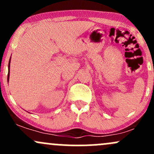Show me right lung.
<instances>
[{
    "label": "right lung",
    "mask_w": 154,
    "mask_h": 154,
    "mask_svg": "<svg viewBox=\"0 0 154 154\" xmlns=\"http://www.w3.org/2000/svg\"><path fill=\"white\" fill-rule=\"evenodd\" d=\"M10 63H11V58H10V60H9V62H8V78H7V80H8H8H9V75H10Z\"/></svg>",
    "instance_id": "right-lung-1"
}]
</instances>
